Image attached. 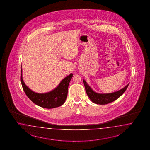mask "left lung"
Instances as JSON below:
<instances>
[{
	"label": "left lung",
	"mask_w": 150,
	"mask_h": 150,
	"mask_svg": "<svg viewBox=\"0 0 150 150\" xmlns=\"http://www.w3.org/2000/svg\"><path fill=\"white\" fill-rule=\"evenodd\" d=\"M83 82L85 85L86 93L89 99H91L93 102L98 105H105L114 101L124 93L129 85V83H128L124 88L115 92L108 94H100L93 91V89L87 83L85 80H83Z\"/></svg>",
	"instance_id": "8db88e82"
}]
</instances>
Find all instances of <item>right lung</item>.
Segmentation results:
<instances>
[{
    "mask_svg": "<svg viewBox=\"0 0 150 150\" xmlns=\"http://www.w3.org/2000/svg\"><path fill=\"white\" fill-rule=\"evenodd\" d=\"M22 68L21 69L20 80L25 94L36 105L47 109L59 107L64 103L67 98L68 87L73 74H71L62 80L55 89L46 93H37L29 89L23 80Z\"/></svg>",
    "mask_w": 150,
    "mask_h": 150,
    "instance_id": "right-lung-1",
    "label": "right lung"
}]
</instances>
